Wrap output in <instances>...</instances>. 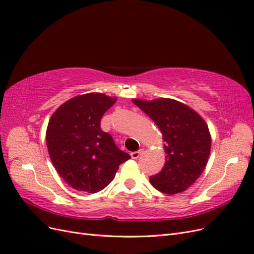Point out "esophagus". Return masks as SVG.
Wrapping results in <instances>:
<instances>
[{
    "label": "esophagus",
    "mask_w": 254,
    "mask_h": 254,
    "mask_svg": "<svg viewBox=\"0 0 254 254\" xmlns=\"http://www.w3.org/2000/svg\"><path fill=\"white\" fill-rule=\"evenodd\" d=\"M143 151H144V149L141 148V149H139V150L131 152V153H130V155H131V158H132V159H137V158H139V157L142 155Z\"/></svg>",
    "instance_id": "obj_1"
}]
</instances>
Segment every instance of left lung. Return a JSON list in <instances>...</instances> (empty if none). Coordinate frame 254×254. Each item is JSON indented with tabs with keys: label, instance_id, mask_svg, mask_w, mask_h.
<instances>
[{
	"label": "left lung",
	"instance_id": "8db88e82",
	"mask_svg": "<svg viewBox=\"0 0 254 254\" xmlns=\"http://www.w3.org/2000/svg\"><path fill=\"white\" fill-rule=\"evenodd\" d=\"M132 103L155 122L163 136L165 163L149 178L151 186L166 195L184 191L200 177L210 157L212 137L205 121L172 98H132Z\"/></svg>",
	"mask_w": 254,
	"mask_h": 254
}]
</instances>
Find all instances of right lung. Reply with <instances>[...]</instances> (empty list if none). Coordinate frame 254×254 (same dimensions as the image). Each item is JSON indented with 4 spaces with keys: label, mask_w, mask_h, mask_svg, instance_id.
Returning a JSON list of instances; mask_svg holds the SVG:
<instances>
[{
    "label": "right lung",
    "mask_w": 254,
    "mask_h": 254,
    "mask_svg": "<svg viewBox=\"0 0 254 254\" xmlns=\"http://www.w3.org/2000/svg\"><path fill=\"white\" fill-rule=\"evenodd\" d=\"M117 97L104 93L74 96L53 113L47 128V146L54 167L74 190L94 194L114 179L130 156L101 129L104 113Z\"/></svg>",
    "instance_id": "right-lung-1"
}]
</instances>
